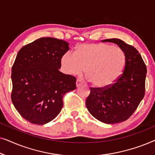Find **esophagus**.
<instances>
[{"instance_id": "34e87169", "label": "esophagus", "mask_w": 155, "mask_h": 155, "mask_svg": "<svg viewBox=\"0 0 155 155\" xmlns=\"http://www.w3.org/2000/svg\"><path fill=\"white\" fill-rule=\"evenodd\" d=\"M82 82L80 81V80H77V81H76V86H77V87H80V85H82Z\"/></svg>"}]
</instances>
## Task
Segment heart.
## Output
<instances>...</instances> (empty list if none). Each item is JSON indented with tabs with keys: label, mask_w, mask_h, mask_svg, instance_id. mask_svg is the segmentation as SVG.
I'll return each instance as SVG.
<instances>
[{
	"label": "heart",
	"mask_w": 155,
	"mask_h": 155,
	"mask_svg": "<svg viewBox=\"0 0 155 155\" xmlns=\"http://www.w3.org/2000/svg\"><path fill=\"white\" fill-rule=\"evenodd\" d=\"M126 62L124 51L107 44H82L74 54L67 52L61 59L62 71L78 75L84 71L92 85L104 89L111 87L122 75Z\"/></svg>",
	"instance_id": "heart-1"
}]
</instances>
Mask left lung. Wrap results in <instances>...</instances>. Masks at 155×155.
I'll list each match as a JSON object with an SVG mask.
<instances>
[{
	"label": "left lung",
	"instance_id": "8db88e82",
	"mask_svg": "<svg viewBox=\"0 0 155 155\" xmlns=\"http://www.w3.org/2000/svg\"><path fill=\"white\" fill-rule=\"evenodd\" d=\"M116 44L124 51V72L113 85L90 89L86 99L88 111L97 120L107 124L126 120L134 113L145 96L147 68L137 50L118 39L103 40Z\"/></svg>",
	"mask_w": 155,
	"mask_h": 155
}]
</instances>
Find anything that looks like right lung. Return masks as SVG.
<instances>
[{"label":"right lung","mask_w":155,"mask_h":155,"mask_svg":"<svg viewBox=\"0 0 155 155\" xmlns=\"http://www.w3.org/2000/svg\"><path fill=\"white\" fill-rule=\"evenodd\" d=\"M61 39L42 37L19 51L12 68L11 99L27 121L43 125L54 120L63 107V97L76 89V78L59 71L69 50Z\"/></svg>","instance_id":"obj_1"}]
</instances>
